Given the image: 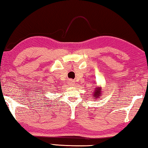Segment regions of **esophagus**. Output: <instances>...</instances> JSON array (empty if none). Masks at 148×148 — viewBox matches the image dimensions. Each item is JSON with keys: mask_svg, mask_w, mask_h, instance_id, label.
Returning a JSON list of instances; mask_svg holds the SVG:
<instances>
[{"mask_svg": "<svg viewBox=\"0 0 148 148\" xmlns=\"http://www.w3.org/2000/svg\"><path fill=\"white\" fill-rule=\"evenodd\" d=\"M69 84L70 86H73V85L75 84V82H74V81H73V80H70V81H69Z\"/></svg>", "mask_w": 148, "mask_h": 148, "instance_id": "esophagus-1", "label": "esophagus"}]
</instances>
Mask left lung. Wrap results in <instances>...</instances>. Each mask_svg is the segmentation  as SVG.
<instances>
[{
	"instance_id": "obj_1",
	"label": "left lung",
	"mask_w": 148,
	"mask_h": 148,
	"mask_svg": "<svg viewBox=\"0 0 148 148\" xmlns=\"http://www.w3.org/2000/svg\"><path fill=\"white\" fill-rule=\"evenodd\" d=\"M101 89L100 87H99V88H95V90L94 92V94H93V96L94 97H96V98H98V97H100L101 96V94H102V91H101Z\"/></svg>"
}]
</instances>
